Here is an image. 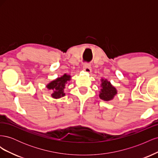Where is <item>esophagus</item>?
Masks as SVG:
<instances>
[{
	"mask_svg": "<svg viewBox=\"0 0 158 158\" xmlns=\"http://www.w3.org/2000/svg\"><path fill=\"white\" fill-rule=\"evenodd\" d=\"M92 69V68H91V66L89 64H88V63L84 64V67H83V70H84V71L85 72V73H90L91 72H92V69Z\"/></svg>",
	"mask_w": 158,
	"mask_h": 158,
	"instance_id": "1",
	"label": "esophagus"
}]
</instances>
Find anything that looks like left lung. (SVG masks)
<instances>
[{"mask_svg":"<svg viewBox=\"0 0 158 158\" xmlns=\"http://www.w3.org/2000/svg\"><path fill=\"white\" fill-rule=\"evenodd\" d=\"M100 86L102 88L99 94V98L106 102L111 101L117 94V89L107 79L102 78Z\"/></svg>","mask_w":158,"mask_h":158,"instance_id":"obj_1","label":"left lung"}]
</instances>
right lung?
I'll return each instance as SVG.
<instances>
[{
	"label": "right lung",
	"instance_id": "obj_1",
	"mask_svg": "<svg viewBox=\"0 0 158 158\" xmlns=\"http://www.w3.org/2000/svg\"><path fill=\"white\" fill-rule=\"evenodd\" d=\"M71 76L64 74L63 76L51 81V82L47 84L46 85L47 88L52 90L51 97L54 99H59L64 97L65 95L64 89L65 88L66 84H69Z\"/></svg>",
	"mask_w": 158,
	"mask_h": 158
}]
</instances>
